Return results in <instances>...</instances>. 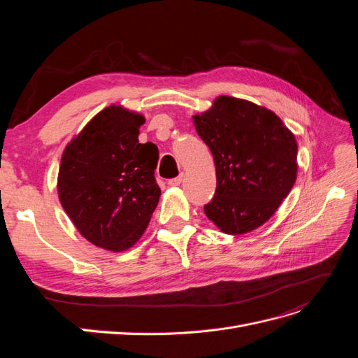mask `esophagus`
Wrapping results in <instances>:
<instances>
[{"label": "esophagus", "mask_w": 358, "mask_h": 358, "mask_svg": "<svg viewBox=\"0 0 358 358\" xmlns=\"http://www.w3.org/2000/svg\"><path fill=\"white\" fill-rule=\"evenodd\" d=\"M182 179H183V176H182V175H179V176H176V178L170 179L167 183H169V185H171V187H178V185H180Z\"/></svg>", "instance_id": "obj_1"}]
</instances>
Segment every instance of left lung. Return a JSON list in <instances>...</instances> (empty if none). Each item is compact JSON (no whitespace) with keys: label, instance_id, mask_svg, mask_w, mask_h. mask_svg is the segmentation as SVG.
I'll use <instances>...</instances> for the list:
<instances>
[{"label":"left lung","instance_id":"1","mask_svg":"<svg viewBox=\"0 0 358 358\" xmlns=\"http://www.w3.org/2000/svg\"><path fill=\"white\" fill-rule=\"evenodd\" d=\"M192 119L216 166V189L204 204L206 216L227 234L258 229L296 182L294 134L272 110L225 95Z\"/></svg>","mask_w":358,"mask_h":358}]
</instances>
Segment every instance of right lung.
<instances>
[{
  "mask_svg": "<svg viewBox=\"0 0 358 358\" xmlns=\"http://www.w3.org/2000/svg\"><path fill=\"white\" fill-rule=\"evenodd\" d=\"M145 117L121 106L106 107L64 150L58 175L61 204L91 243L125 251L149 224L161 189L158 148L138 143Z\"/></svg>",
  "mask_w": 358,
  "mask_h": 358,
  "instance_id": "add662e5",
  "label": "right lung"
}]
</instances>
